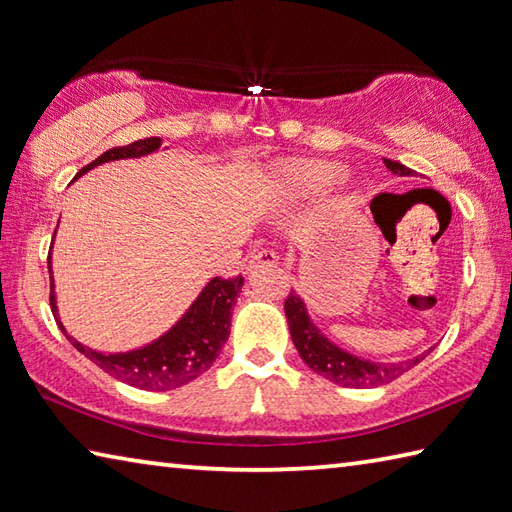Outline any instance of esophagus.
<instances>
[{
    "label": "esophagus",
    "mask_w": 512,
    "mask_h": 512,
    "mask_svg": "<svg viewBox=\"0 0 512 512\" xmlns=\"http://www.w3.org/2000/svg\"><path fill=\"white\" fill-rule=\"evenodd\" d=\"M278 263V254L274 252V249H258V252L252 254V258H249V269H256V267H272Z\"/></svg>",
    "instance_id": "1"
}]
</instances>
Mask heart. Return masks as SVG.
<instances>
[{"label": "heart", "mask_w": 512, "mask_h": 512, "mask_svg": "<svg viewBox=\"0 0 512 512\" xmlns=\"http://www.w3.org/2000/svg\"><path fill=\"white\" fill-rule=\"evenodd\" d=\"M336 165L323 160H287L274 171V185L285 196L316 194L336 178Z\"/></svg>", "instance_id": "1"}]
</instances>
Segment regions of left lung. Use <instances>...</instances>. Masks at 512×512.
<instances>
[{
    "mask_svg": "<svg viewBox=\"0 0 512 512\" xmlns=\"http://www.w3.org/2000/svg\"><path fill=\"white\" fill-rule=\"evenodd\" d=\"M383 165L392 173H397V176H410L412 173V169L390 158H383ZM285 314L289 323V334H292V341L298 354H301V359L316 374L325 376V379H330L336 385H343V388H376V385L390 383L399 379L403 372L414 368L419 361L426 359L430 352L428 350L426 354L417 356V359L403 363H370L354 354H347L341 347L327 341L310 321L305 303L298 298V294L289 292V296L285 298Z\"/></svg>",
    "mask_w": 512,
    "mask_h": 512,
    "instance_id": "1",
    "label": "left lung"
}]
</instances>
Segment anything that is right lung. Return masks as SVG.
Wrapping results in <instances>:
<instances>
[{
	"label": "right lung",
	"instance_id": "right-lung-1",
	"mask_svg": "<svg viewBox=\"0 0 512 512\" xmlns=\"http://www.w3.org/2000/svg\"><path fill=\"white\" fill-rule=\"evenodd\" d=\"M162 147L160 138H144L127 144V147H115L104 151L102 156L95 158L91 165L77 171L75 178H80L93 167L102 162L122 160V158H140L147 153L158 151ZM48 274H51V260H48ZM53 285V278H51ZM243 287V276L211 278L207 287L202 289L200 296L189 307L187 314L171 327V330L160 336L158 341L140 347L133 352L104 354L95 352L91 347L75 341L73 336L66 334L64 325L57 318L55 294L51 292V310L60 330L66 334L77 352H82L86 359L93 361L100 370L111 374L133 388L149 390V392H167L176 390L180 385H187L200 374H205L223 350L225 341L229 339V321L231 310H234L236 298Z\"/></svg>",
	"mask_w": 512,
	"mask_h": 512
}]
</instances>
